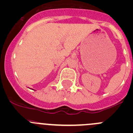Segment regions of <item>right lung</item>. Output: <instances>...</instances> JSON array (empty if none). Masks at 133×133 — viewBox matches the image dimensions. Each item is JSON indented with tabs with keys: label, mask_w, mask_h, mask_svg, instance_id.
<instances>
[{
	"label": "right lung",
	"mask_w": 133,
	"mask_h": 133,
	"mask_svg": "<svg viewBox=\"0 0 133 133\" xmlns=\"http://www.w3.org/2000/svg\"><path fill=\"white\" fill-rule=\"evenodd\" d=\"M32 89V90H34V89Z\"/></svg>",
	"instance_id": "1"
}]
</instances>
